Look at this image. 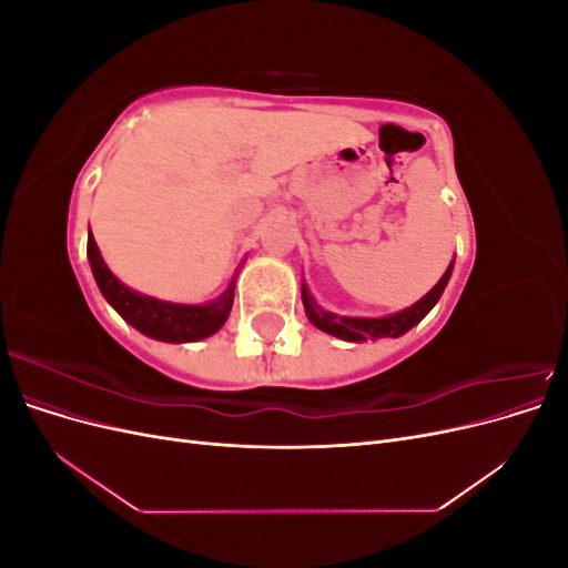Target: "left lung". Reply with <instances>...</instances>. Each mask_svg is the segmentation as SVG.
<instances>
[{
  "label": "left lung",
  "mask_w": 568,
  "mask_h": 568,
  "mask_svg": "<svg viewBox=\"0 0 568 568\" xmlns=\"http://www.w3.org/2000/svg\"><path fill=\"white\" fill-rule=\"evenodd\" d=\"M453 267H455V263H450V267L445 270V274L438 280V284L432 291H428L424 298H419L415 305H409V307H405V311L388 315V317H343V315L329 313V311H324L322 305H317V301L313 298L311 291H307V286L303 284L301 296H303L305 315L317 326V329L332 334L336 338H343V341L359 343V341L382 338V336L398 338L405 332H409L412 326L419 324L428 315V311H432V307L438 303L445 286H448V282H450Z\"/></svg>",
  "instance_id": "1"
}]
</instances>
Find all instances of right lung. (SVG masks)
<instances>
[{
	"instance_id": "1",
	"label": "right lung",
	"mask_w": 568,
	"mask_h": 568,
	"mask_svg": "<svg viewBox=\"0 0 568 568\" xmlns=\"http://www.w3.org/2000/svg\"><path fill=\"white\" fill-rule=\"evenodd\" d=\"M88 257L97 286L104 298L115 307V313L130 322L136 332L168 343H189L213 336L222 324L227 322L234 303V280L225 294L205 305H182L168 303L132 291L120 282L104 263L99 246L90 232L88 236Z\"/></svg>"
}]
</instances>
